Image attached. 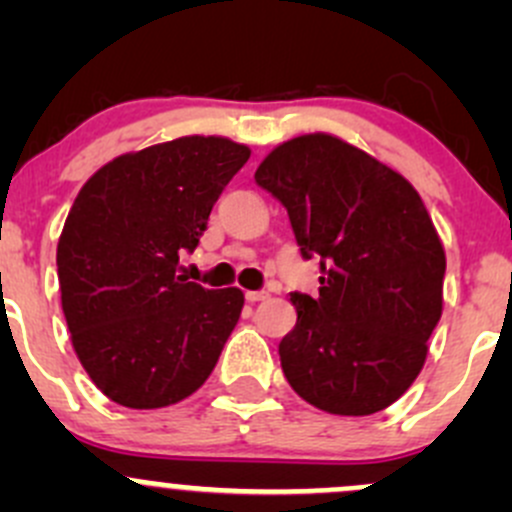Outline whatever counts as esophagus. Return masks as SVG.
<instances>
[{"mask_svg": "<svg viewBox=\"0 0 512 512\" xmlns=\"http://www.w3.org/2000/svg\"><path fill=\"white\" fill-rule=\"evenodd\" d=\"M270 297V292H265V289H250V292H245V299L247 302H262V299Z\"/></svg>", "mask_w": 512, "mask_h": 512, "instance_id": "obj_1", "label": "esophagus"}]
</instances>
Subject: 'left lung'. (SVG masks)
<instances>
[{
	"label": "left lung",
	"mask_w": 512,
	"mask_h": 512,
	"mask_svg": "<svg viewBox=\"0 0 512 512\" xmlns=\"http://www.w3.org/2000/svg\"><path fill=\"white\" fill-rule=\"evenodd\" d=\"M255 180L322 267L317 297L289 294V386L337 416L386 409L414 384L443 309L446 255L426 205L404 175L327 133L277 146Z\"/></svg>",
	"instance_id": "1"
}]
</instances>
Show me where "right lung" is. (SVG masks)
<instances>
[{
    "instance_id": "add662e5",
    "label": "right lung",
    "mask_w": 512,
    "mask_h": 512,
    "mask_svg": "<svg viewBox=\"0 0 512 512\" xmlns=\"http://www.w3.org/2000/svg\"><path fill=\"white\" fill-rule=\"evenodd\" d=\"M250 148L185 136L111 160L76 195L56 247L61 307L91 381L128 409L198 391L240 319L237 287L175 275Z\"/></svg>"
}]
</instances>
